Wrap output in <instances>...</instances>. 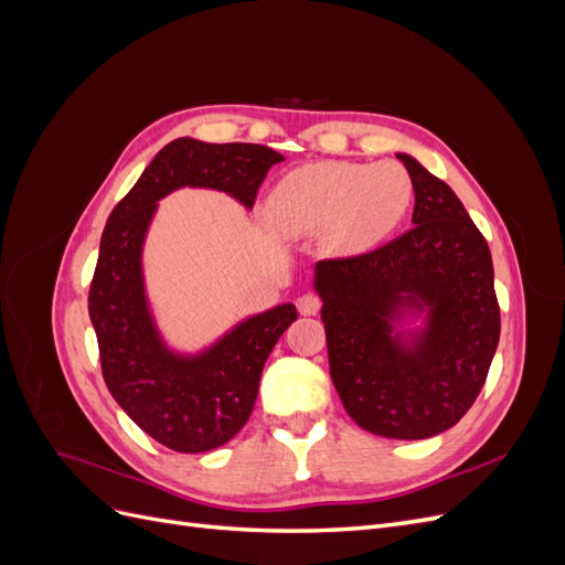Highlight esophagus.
<instances>
[{"instance_id": "esophagus-1", "label": "esophagus", "mask_w": 565, "mask_h": 565, "mask_svg": "<svg viewBox=\"0 0 565 565\" xmlns=\"http://www.w3.org/2000/svg\"><path fill=\"white\" fill-rule=\"evenodd\" d=\"M320 306H322V301H320V297L318 295H301L299 299H297V309H299V313L301 316H316L318 311H320Z\"/></svg>"}]
</instances>
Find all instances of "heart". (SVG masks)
Returning a JSON list of instances; mask_svg holds the SVG:
<instances>
[{
  "instance_id": "heart-1",
  "label": "heart",
  "mask_w": 565,
  "mask_h": 565,
  "mask_svg": "<svg viewBox=\"0 0 565 565\" xmlns=\"http://www.w3.org/2000/svg\"><path fill=\"white\" fill-rule=\"evenodd\" d=\"M413 198V179L398 162L324 160L278 181L266 221L285 237L324 233L334 252H358L396 228Z\"/></svg>"
}]
</instances>
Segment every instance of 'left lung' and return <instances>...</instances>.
I'll return each mask as SVG.
<instances>
[{
	"mask_svg": "<svg viewBox=\"0 0 565 565\" xmlns=\"http://www.w3.org/2000/svg\"><path fill=\"white\" fill-rule=\"evenodd\" d=\"M396 158L415 185V226L374 252L318 262L313 287L351 419L419 440L455 426L481 393L500 306L490 247L465 204L413 156Z\"/></svg>",
	"mask_w": 565,
	"mask_h": 565,
	"instance_id": "left-lung-1",
	"label": "left lung"
}]
</instances>
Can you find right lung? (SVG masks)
Returning a JSON list of instances; mask_svg holds the SVG:
<instances>
[{"instance_id": "1", "label": "right lung", "mask_w": 565, "mask_h": 565, "mask_svg": "<svg viewBox=\"0 0 565 565\" xmlns=\"http://www.w3.org/2000/svg\"><path fill=\"white\" fill-rule=\"evenodd\" d=\"M285 160L259 143L177 139L143 169L117 202L100 235L89 289V318L104 380L117 405L177 452H207L243 429L259 393L262 370L295 303L245 318L198 353H179L158 328L143 280V245L158 202L179 188L221 191L252 210L266 172Z\"/></svg>"}]
</instances>
